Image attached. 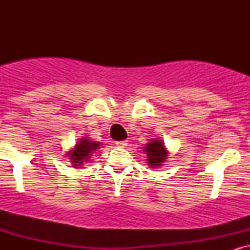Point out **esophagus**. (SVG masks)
Here are the masks:
<instances>
[{"label": "esophagus", "instance_id": "34e87169", "mask_svg": "<svg viewBox=\"0 0 250 250\" xmlns=\"http://www.w3.org/2000/svg\"><path fill=\"white\" fill-rule=\"evenodd\" d=\"M117 147H121V148H125L128 146V141H119L116 142Z\"/></svg>", "mask_w": 250, "mask_h": 250}]
</instances>
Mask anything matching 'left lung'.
I'll use <instances>...</instances> for the list:
<instances>
[{
	"instance_id": "left-lung-1",
	"label": "left lung",
	"mask_w": 250,
	"mask_h": 250,
	"mask_svg": "<svg viewBox=\"0 0 250 250\" xmlns=\"http://www.w3.org/2000/svg\"><path fill=\"white\" fill-rule=\"evenodd\" d=\"M143 151L147 155V163L149 168H159L161 167L166 160L168 159V150L166 148L165 142L162 140L153 139L149 140V142L145 146Z\"/></svg>"
}]
</instances>
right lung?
<instances>
[{
  "label": "right lung",
  "instance_id": "right-lung-1",
  "mask_svg": "<svg viewBox=\"0 0 250 250\" xmlns=\"http://www.w3.org/2000/svg\"><path fill=\"white\" fill-rule=\"evenodd\" d=\"M101 142L93 141L87 136L81 137L75 143V146L69 151H67V156L74 168H82V166L90 160L93 153H95L97 149L101 148Z\"/></svg>",
  "mask_w": 250,
  "mask_h": 250
}]
</instances>
